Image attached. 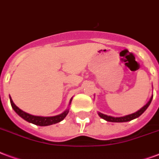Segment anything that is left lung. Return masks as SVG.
<instances>
[{
    "mask_svg": "<svg viewBox=\"0 0 159 159\" xmlns=\"http://www.w3.org/2000/svg\"><path fill=\"white\" fill-rule=\"evenodd\" d=\"M152 97L153 96L152 95L151 97V98L149 99V101L148 102V103L146 105H144L142 108H140L139 111H137L136 112H134V113H132V114L129 115H126V116H123V117H112V116H107L106 114H103V113H102V112H98V114L100 117H102V119L106 120L107 122H112V123H125V122H129L131 120L135 119L137 117H139V116H141L143 113L145 111H146V109L148 107V106L151 103V102H152Z\"/></svg>",
    "mask_w": 159,
    "mask_h": 159,
    "instance_id": "8db88e82",
    "label": "left lung"
}]
</instances>
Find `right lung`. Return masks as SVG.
<instances>
[{
  "mask_svg": "<svg viewBox=\"0 0 159 159\" xmlns=\"http://www.w3.org/2000/svg\"><path fill=\"white\" fill-rule=\"evenodd\" d=\"M71 100H72V98H71L70 102H69V106H70V104H71ZM10 102H11V105L13 110H14L21 118H23L24 120H26V122H28V123H33V124L37 126H49L52 125V124H55V123H60L61 121H62V120L66 117V115L68 114L69 112L68 107V108L66 109L62 113H61V114L59 115H57V116H52V117L34 116V115L29 114L27 112H24L21 109L19 108L18 107L16 106V104L13 102V101H12L11 96H10Z\"/></svg>",
  "mask_w": 159,
  "mask_h": 159,
  "instance_id": "right-lung-1",
  "label": "right lung"
}]
</instances>
